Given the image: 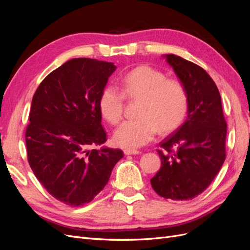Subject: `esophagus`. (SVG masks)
I'll return each instance as SVG.
<instances>
[{
	"label": "esophagus",
	"mask_w": 250,
	"mask_h": 250,
	"mask_svg": "<svg viewBox=\"0 0 250 250\" xmlns=\"http://www.w3.org/2000/svg\"><path fill=\"white\" fill-rule=\"evenodd\" d=\"M140 153L139 150H135V149H125L124 150V154L125 155H137Z\"/></svg>",
	"instance_id": "esophagus-1"
}]
</instances>
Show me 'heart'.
<instances>
[{
    "instance_id": "obj_1",
    "label": "heart",
    "mask_w": 250,
    "mask_h": 250,
    "mask_svg": "<svg viewBox=\"0 0 250 250\" xmlns=\"http://www.w3.org/2000/svg\"><path fill=\"white\" fill-rule=\"evenodd\" d=\"M122 91L112 84L105 86L100 94L99 109L108 123L115 125L123 117L125 97L141 98L138 116L125 121L113 133L117 146L134 149L144 146L162 133L177 128L188 110V94L183 82L153 67L141 65L125 74L121 79Z\"/></svg>"
}]
</instances>
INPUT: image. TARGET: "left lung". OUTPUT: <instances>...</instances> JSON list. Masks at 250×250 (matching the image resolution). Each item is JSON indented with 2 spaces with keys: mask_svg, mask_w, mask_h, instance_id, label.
<instances>
[{
  "mask_svg": "<svg viewBox=\"0 0 250 250\" xmlns=\"http://www.w3.org/2000/svg\"><path fill=\"white\" fill-rule=\"evenodd\" d=\"M188 94V117L160 143L161 169L151 178L166 199L190 200L214 180L225 161L226 122L215 82L202 67L174 54L164 55Z\"/></svg>",
  "mask_w": 250,
  "mask_h": 250,
  "instance_id": "left-lung-1",
  "label": "left lung"
}]
</instances>
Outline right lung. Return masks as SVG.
Listing matches in <instances>:
<instances>
[{"instance_id":"add662e5","label":"right lung","mask_w":250,"mask_h":250,"mask_svg":"<svg viewBox=\"0 0 250 250\" xmlns=\"http://www.w3.org/2000/svg\"><path fill=\"white\" fill-rule=\"evenodd\" d=\"M112 62L74 58L37 87L26 129L28 162L48 193L70 207L92 201L108 183L122 150L102 147L99 98Z\"/></svg>"}]
</instances>
